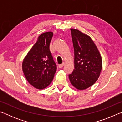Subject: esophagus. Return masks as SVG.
Listing matches in <instances>:
<instances>
[{"mask_svg": "<svg viewBox=\"0 0 122 122\" xmlns=\"http://www.w3.org/2000/svg\"><path fill=\"white\" fill-rule=\"evenodd\" d=\"M64 65H65V63H62V64H61V65H59V68H62Z\"/></svg>", "mask_w": 122, "mask_h": 122, "instance_id": "34e87169", "label": "esophagus"}]
</instances>
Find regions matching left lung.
Segmentation results:
<instances>
[{"label":"left lung","mask_w":122,"mask_h":122,"mask_svg":"<svg viewBox=\"0 0 122 122\" xmlns=\"http://www.w3.org/2000/svg\"><path fill=\"white\" fill-rule=\"evenodd\" d=\"M74 49V68L69 78L74 87L83 90L95 83L102 68V57L89 36L71 29Z\"/></svg>","instance_id":"1"}]
</instances>
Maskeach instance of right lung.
<instances>
[{
  "label": "right lung",
  "instance_id": "1",
  "mask_svg": "<svg viewBox=\"0 0 122 122\" xmlns=\"http://www.w3.org/2000/svg\"><path fill=\"white\" fill-rule=\"evenodd\" d=\"M53 36L51 32L40 35L22 62V71L27 81L39 89L49 85L57 69L49 50Z\"/></svg>",
  "mask_w": 122,
  "mask_h": 122
}]
</instances>
